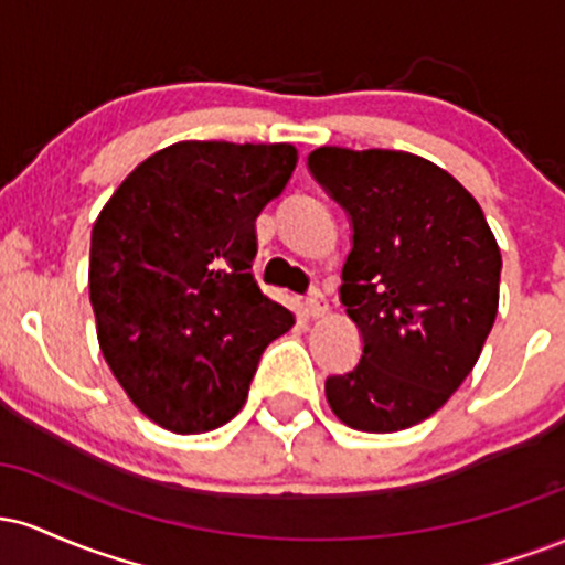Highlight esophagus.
Returning <instances> with one entry per match:
<instances>
[{"label": "esophagus", "instance_id": "1", "mask_svg": "<svg viewBox=\"0 0 565 565\" xmlns=\"http://www.w3.org/2000/svg\"><path fill=\"white\" fill-rule=\"evenodd\" d=\"M305 308H308V313L313 316V319H319V316L327 313V297H323L321 289H310L308 297H305Z\"/></svg>", "mask_w": 565, "mask_h": 565}]
</instances>
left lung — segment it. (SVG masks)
I'll list each match as a JSON object with an SVG mask.
<instances>
[{
    "label": "left lung",
    "mask_w": 565,
    "mask_h": 565,
    "mask_svg": "<svg viewBox=\"0 0 565 565\" xmlns=\"http://www.w3.org/2000/svg\"><path fill=\"white\" fill-rule=\"evenodd\" d=\"M308 170L350 217L340 300L364 340L359 364L327 377V401L353 430H406L481 355L499 308L497 238L478 201L414 153L323 146Z\"/></svg>",
    "instance_id": "left-lung-1"
}]
</instances>
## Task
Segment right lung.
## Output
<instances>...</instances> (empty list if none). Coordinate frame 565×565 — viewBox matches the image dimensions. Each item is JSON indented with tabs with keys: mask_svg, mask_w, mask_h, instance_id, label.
Masks as SVG:
<instances>
[{
	"mask_svg": "<svg viewBox=\"0 0 565 565\" xmlns=\"http://www.w3.org/2000/svg\"><path fill=\"white\" fill-rule=\"evenodd\" d=\"M295 167L287 142H174L135 167L95 220L89 302L103 359L167 430L236 417L263 350L295 323L252 276L255 220Z\"/></svg>",
	"mask_w": 565,
	"mask_h": 565,
	"instance_id": "obj_1",
	"label": "right lung"
}]
</instances>
